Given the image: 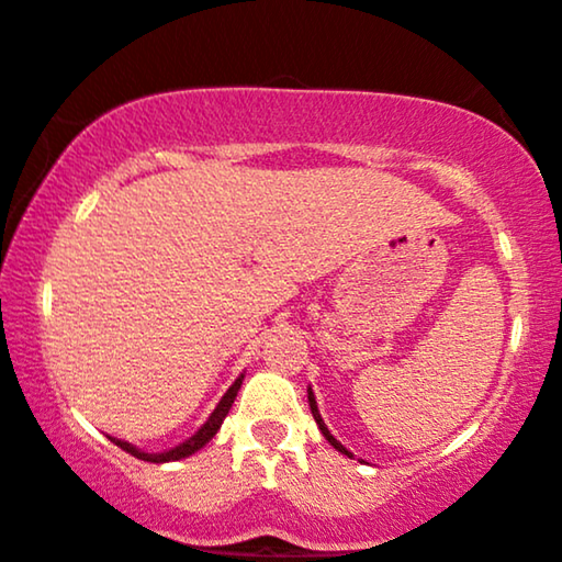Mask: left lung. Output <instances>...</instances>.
<instances>
[{
  "label": "left lung",
  "mask_w": 562,
  "mask_h": 562,
  "mask_svg": "<svg viewBox=\"0 0 562 562\" xmlns=\"http://www.w3.org/2000/svg\"><path fill=\"white\" fill-rule=\"evenodd\" d=\"M307 400H310V407H312V415H315V424L319 426V431H323V436L327 441H330V447L333 449H338L340 454H346V457H353L351 451H348L344 443H340L338 439H335V436L327 431V426H325V420H323V415H319V411H317V400H315V392H312V387H307Z\"/></svg>",
  "instance_id": "left-lung-1"
}]
</instances>
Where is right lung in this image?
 <instances>
[{
	"label": "right lung",
	"mask_w": 562,
	"mask_h": 562,
	"mask_svg": "<svg viewBox=\"0 0 562 562\" xmlns=\"http://www.w3.org/2000/svg\"><path fill=\"white\" fill-rule=\"evenodd\" d=\"M243 379H245L243 374H239V376L235 379V384H232V387H229L227 392H224V397L218 400V405L214 407V413L209 415L206 424H203V426L199 428V431H195V434L191 436V439H186L183 443H178V447H172V449H167V451H142V449H136L134 443L121 441V439H113V436H108V439H111V441L115 443V447H121L123 451H128L131 457L144 459V462H157V464H162V462H175V459L191 457V454H195V451H199V449L206 447V443L216 436L218 428H222V424H224V418H227L232 403H235L239 387H243Z\"/></svg>",
	"instance_id": "obj_1"
}]
</instances>
